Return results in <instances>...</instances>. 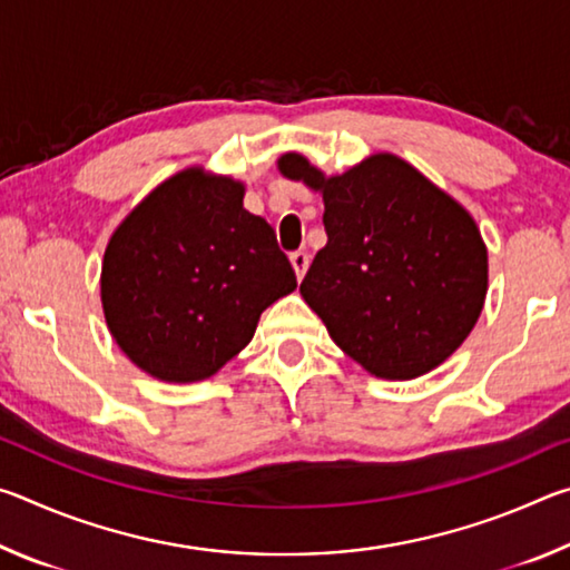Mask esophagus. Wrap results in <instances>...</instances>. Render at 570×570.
Returning a JSON list of instances; mask_svg holds the SVG:
<instances>
[{"mask_svg":"<svg viewBox=\"0 0 570 570\" xmlns=\"http://www.w3.org/2000/svg\"><path fill=\"white\" fill-rule=\"evenodd\" d=\"M292 266H294V272H296V278H298V282H302L304 274H306V268H308V254H306V250H294V254H292Z\"/></svg>","mask_w":570,"mask_h":570,"instance_id":"34e87169","label":"esophagus"}]
</instances>
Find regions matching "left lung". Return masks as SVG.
<instances>
[{
	"mask_svg": "<svg viewBox=\"0 0 570 570\" xmlns=\"http://www.w3.org/2000/svg\"><path fill=\"white\" fill-rule=\"evenodd\" d=\"M276 166L322 193L330 240L298 292L334 344L382 380H414L445 362L488 294V246L470 210L394 153L336 176L302 153Z\"/></svg>",
	"mask_w": 570,
	"mask_h": 570,
	"instance_id": "1",
	"label": "left lung"
}]
</instances>
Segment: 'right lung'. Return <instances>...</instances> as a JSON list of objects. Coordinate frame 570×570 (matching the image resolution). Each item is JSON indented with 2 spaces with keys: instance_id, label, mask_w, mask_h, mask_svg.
Here are the masks:
<instances>
[{
  "instance_id": "obj_1",
  "label": "right lung",
  "mask_w": 570,
  "mask_h": 570,
  "mask_svg": "<svg viewBox=\"0 0 570 570\" xmlns=\"http://www.w3.org/2000/svg\"><path fill=\"white\" fill-rule=\"evenodd\" d=\"M246 186L200 166L153 188L102 256L105 324L160 382L214 377L254 340L264 308L296 288L274 228L244 208Z\"/></svg>"
}]
</instances>
